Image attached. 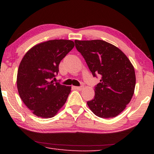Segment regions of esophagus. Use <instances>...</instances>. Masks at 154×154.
I'll use <instances>...</instances> for the list:
<instances>
[{"mask_svg":"<svg viewBox=\"0 0 154 154\" xmlns=\"http://www.w3.org/2000/svg\"><path fill=\"white\" fill-rule=\"evenodd\" d=\"M75 88L77 90H82L83 89V86H75Z\"/></svg>","mask_w":154,"mask_h":154,"instance_id":"1","label":"esophagus"}]
</instances>
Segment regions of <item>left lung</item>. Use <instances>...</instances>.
I'll use <instances>...</instances> for the list:
<instances>
[{
  "mask_svg": "<svg viewBox=\"0 0 154 154\" xmlns=\"http://www.w3.org/2000/svg\"><path fill=\"white\" fill-rule=\"evenodd\" d=\"M94 77L101 76L94 97L87 104L96 116L111 118L122 113L134 94L136 77L129 59L120 49L103 40L75 41Z\"/></svg>",
  "mask_w": 154,
  "mask_h": 154,
  "instance_id": "left-lung-1",
  "label": "left lung"
}]
</instances>
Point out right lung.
<instances>
[{
  "label": "right lung",
  "instance_id": "1",
  "mask_svg": "<svg viewBox=\"0 0 154 154\" xmlns=\"http://www.w3.org/2000/svg\"><path fill=\"white\" fill-rule=\"evenodd\" d=\"M74 46L70 40H50L34 46L22 58L17 75L18 93L35 116L52 118L66 103L71 87L53 79L60 62Z\"/></svg>",
  "mask_w": 154,
  "mask_h": 154
}]
</instances>
